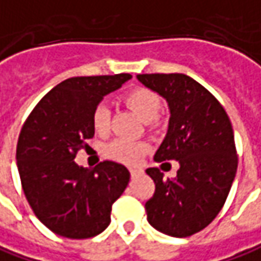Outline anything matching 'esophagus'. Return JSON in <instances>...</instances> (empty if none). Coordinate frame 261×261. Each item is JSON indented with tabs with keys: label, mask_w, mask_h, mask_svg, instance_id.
Here are the masks:
<instances>
[{
	"label": "esophagus",
	"mask_w": 261,
	"mask_h": 261,
	"mask_svg": "<svg viewBox=\"0 0 261 261\" xmlns=\"http://www.w3.org/2000/svg\"><path fill=\"white\" fill-rule=\"evenodd\" d=\"M130 173H131V177H136V176H139L140 173H141V170L137 169V167H131Z\"/></svg>",
	"instance_id": "34e87169"
}]
</instances>
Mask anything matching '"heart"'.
Returning <instances> with one entry per match:
<instances>
[{"mask_svg": "<svg viewBox=\"0 0 261 261\" xmlns=\"http://www.w3.org/2000/svg\"><path fill=\"white\" fill-rule=\"evenodd\" d=\"M122 101L141 121L148 122L158 117L160 99L154 92L146 88H134L124 94ZM92 125L98 134H105L110 130V110L105 103H99L92 113ZM148 146L143 141L130 139H117L105 147V154L117 162L133 165L147 151Z\"/></svg>", "mask_w": 261, "mask_h": 261, "instance_id": "b5f03b06", "label": "heart"}]
</instances>
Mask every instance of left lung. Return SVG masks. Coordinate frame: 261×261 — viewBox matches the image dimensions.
<instances>
[{"label":"left lung","instance_id":"obj_1","mask_svg":"<svg viewBox=\"0 0 261 261\" xmlns=\"http://www.w3.org/2000/svg\"><path fill=\"white\" fill-rule=\"evenodd\" d=\"M169 107V125L154 160H176L175 177L146 170L156 185L146 202L148 224L170 237H189L210 225L228 196L237 172L234 131L215 96L184 73L137 75Z\"/></svg>","mask_w":261,"mask_h":261}]
</instances>
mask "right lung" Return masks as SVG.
Instances as JSON below:
<instances>
[{"label": "right lung", "instance_id": "obj_1", "mask_svg": "<svg viewBox=\"0 0 261 261\" xmlns=\"http://www.w3.org/2000/svg\"><path fill=\"white\" fill-rule=\"evenodd\" d=\"M130 79V73L69 77L44 95L24 122L17 144L24 195L36 217L58 236L81 240L101 234L130 182L121 163L105 160L86 169L75 162L94 137V110Z\"/></svg>", "mask_w": 261, "mask_h": 261}]
</instances>
